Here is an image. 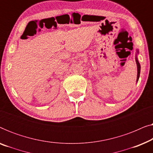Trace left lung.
Returning <instances> with one entry per match:
<instances>
[{
  "mask_svg": "<svg viewBox=\"0 0 153 153\" xmlns=\"http://www.w3.org/2000/svg\"><path fill=\"white\" fill-rule=\"evenodd\" d=\"M138 53V51H137ZM136 62H137V81H138L139 79V76H140V71H141V66H140V64L139 61H138L137 57H136Z\"/></svg>",
  "mask_w": 153,
  "mask_h": 153,
  "instance_id": "8db88e82",
  "label": "left lung"
}]
</instances>
